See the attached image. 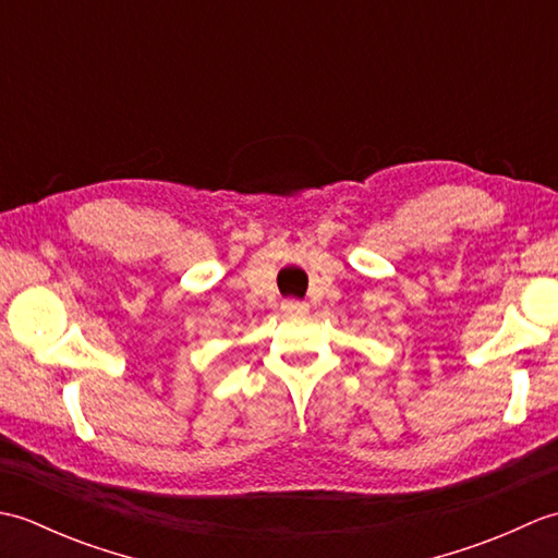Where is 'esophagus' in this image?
<instances>
[{
  "label": "esophagus",
  "instance_id": "esophagus-1",
  "mask_svg": "<svg viewBox=\"0 0 558 558\" xmlns=\"http://www.w3.org/2000/svg\"><path fill=\"white\" fill-rule=\"evenodd\" d=\"M306 310H310V306L300 300H288L286 304H282V312H288V314H304Z\"/></svg>",
  "mask_w": 558,
  "mask_h": 558
}]
</instances>
